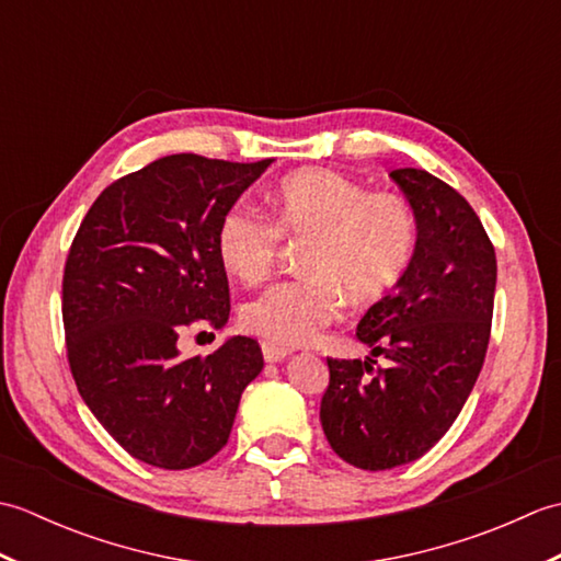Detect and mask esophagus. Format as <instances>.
Segmentation results:
<instances>
[{
    "label": "esophagus",
    "mask_w": 561,
    "mask_h": 561,
    "mask_svg": "<svg viewBox=\"0 0 561 561\" xmlns=\"http://www.w3.org/2000/svg\"><path fill=\"white\" fill-rule=\"evenodd\" d=\"M289 354L291 352L287 347H279V344H272V342H262V356H265L267 364L284 362Z\"/></svg>",
    "instance_id": "34e87169"
}]
</instances>
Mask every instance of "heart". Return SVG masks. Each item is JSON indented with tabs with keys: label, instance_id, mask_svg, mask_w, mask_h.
<instances>
[{
	"label": "heart",
	"instance_id": "obj_1",
	"mask_svg": "<svg viewBox=\"0 0 561 561\" xmlns=\"http://www.w3.org/2000/svg\"><path fill=\"white\" fill-rule=\"evenodd\" d=\"M274 221L236 205L217 229L221 265L241 282L265 279L282 236L308 241L299 279L274 282L243 306V325L277 344H308L337 320L344 296L374 304L400 284L420 238V224L398 193L366 185L330 169L284 178L272 195Z\"/></svg>",
	"mask_w": 561,
	"mask_h": 561
}]
</instances>
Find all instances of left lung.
Wrapping results in <instances>:
<instances>
[{"label": "left lung", "instance_id": "left-lung-1", "mask_svg": "<svg viewBox=\"0 0 561 561\" xmlns=\"http://www.w3.org/2000/svg\"><path fill=\"white\" fill-rule=\"evenodd\" d=\"M392 181L408 197L420 238L400 284L374 304L356 337L388 366L328 359L320 424L342 460L390 470L422 458L456 422L490 344L496 255L460 193L420 169Z\"/></svg>", "mask_w": 561, "mask_h": 561}]
</instances>
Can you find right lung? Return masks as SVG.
Here are the masks:
<instances>
[{"label":"right lung","instance_id":"1","mask_svg":"<svg viewBox=\"0 0 561 561\" xmlns=\"http://www.w3.org/2000/svg\"><path fill=\"white\" fill-rule=\"evenodd\" d=\"M270 163L163 157L105 187L69 248L62 320L71 376L105 432L153 468L187 470L217 456L245 386L262 371L253 337L187 359L178 335L229 320L217 229Z\"/></svg>","mask_w":561,"mask_h":561}]
</instances>
